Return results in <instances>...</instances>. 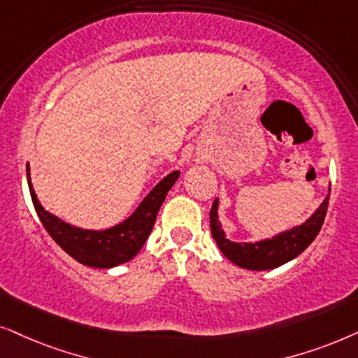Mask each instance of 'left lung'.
<instances>
[{"mask_svg":"<svg viewBox=\"0 0 358 358\" xmlns=\"http://www.w3.org/2000/svg\"><path fill=\"white\" fill-rule=\"evenodd\" d=\"M331 193V188H329ZM329 206V194L324 203L317 208V211L308 219L301 226L292 229V231L282 232V234L265 239L255 244H237L226 239L221 224L217 221V198L214 199L211 211H209V222H211V234L216 244L229 260L236 265L247 270H271L276 266L287 264L298 257L321 231L324 217H326Z\"/></svg>","mask_w":358,"mask_h":358,"instance_id":"8db88e82","label":"left lung"}]
</instances>
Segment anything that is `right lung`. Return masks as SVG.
Listing matches in <instances>:
<instances>
[{"label":"right lung","mask_w":358,"mask_h":358,"mask_svg":"<svg viewBox=\"0 0 358 358\" xmlns=\"http://www.w3.org/2000/svg\"><path fill=\"white\" fill-rule=\"evenodd\" d=\"M178 175L180 171H171L170 175H166L147 194L136 213L122 224L106 229V231H87V229L70 226L42 208L32 188L29 165H27V183H29L31 198L42 226L66 254L80 264L93 266V268H111L124 262H129L139 254L154 227L157 213Z\"/></svg>","instance_id":"right-lung-1"}]
</instances>
